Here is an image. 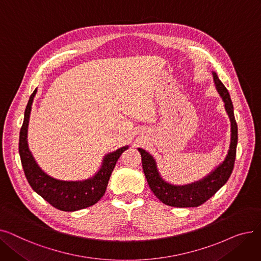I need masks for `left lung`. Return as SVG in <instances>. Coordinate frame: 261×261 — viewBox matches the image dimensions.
I'll return each instance as SVG.
<instances>
[{
  "mask_svg": "<svg viewBox=\"0 0 261 261\" xmlns=\"http://www.w3.org/2000/svg\"><path fill=\"white\" fill-rule=\"evenodd\" d=\"M213 73L214 84L218 94L224 102L225 112L230 121V141L227 154L219 165L202 179L189 184L175 185L167 182L161 175L155 159L143 148H138L142 156V165L148 185L155 197L164 204L173 207H197L212 198L228 180L234 168L236 148L238 141V128L234 116L228 91L219 79L215 71Z\"/></svg>",
  "mask_w": 261,
  "mask_h": 261,
  "instance_id": "obj_1",
  "label": "left lung"
}]
</instances>
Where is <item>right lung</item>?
Masks as SVG:
<instances>
[{"label": "right lung", "mask_w": 261, "mask_h": 261, "mask_svg": "<svg viewBox=\"0 0 261 261\" xmlns=\"http://www.w3.org/2000/svg\"><path fill=\"white\" fill-rule=\"evenodd\" d=\"M37 89L31 95L24 112L20 131L19 153L27 181L36 193L55 208L63 212H75L97 203L106 193L108 182L120 154L129 148L123 146L102 158L99 169L89 179L82 181H63L55 179L42 170L35 160L27 141L30 116Z\"/></svg>", "instance_id": "add662e5"}]
</instances>
